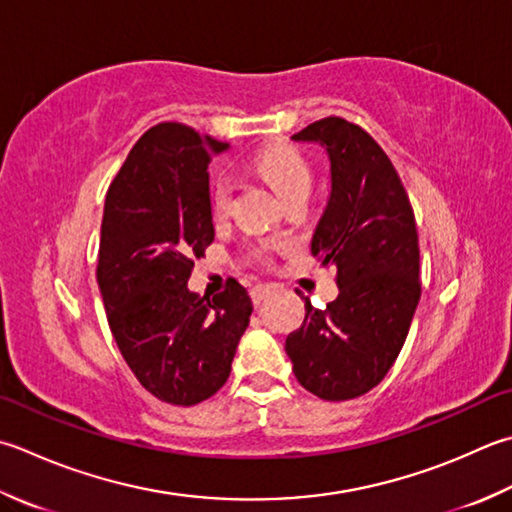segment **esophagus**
Segmentation results:
<instances>
[{
    "mask_svg": "<svg viewBox=\"0 0 512 512\" xmlns=\"http://www.w3.org/2000/svg\"><path fill=\"white\" fill-rule=\"evenodd\" d=\"M268 293H270L268 284H257V286H253V290H250V299H253V304L257 306V304L264 302Z\"/></svg>",
    "mask_w": 512,
    "mask_h": 512,
    "instance_id": "esophagus-1",
    "label": "esophagus"
}]
</instances>
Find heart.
<instances>
[{
    "label": "heart",
    "instance_id": "heart-1",
    "mask_svg": "<svg viewBox=\"0 0 512 512\" xmlns=\"http://www.w3.org/2000/svg\"><path fill=\"white\" fill-rule=\"evenodd\" d=\"M253 168L284 202L295 195H308L310 182H313V175H310V166L304 155L297 148L286 144H270L257 150L253 157ZM210 206H213L215 215H224L228 210L230 184L226 179H217L213 184V190H210ZM273 248H277V242H259L250 246V255L259 259V262H264L268 257V250Z\"/></svg>",
    "mask_w": 512,
    "mask_h": 512
}]
</instances>
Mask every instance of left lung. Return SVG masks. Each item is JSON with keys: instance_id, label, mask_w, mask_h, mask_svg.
Instances as JSON below:
<instances>
[{"instance_id": "left-lung-1", "label": "left lung", "mask_w": 512, "mask_h": 512, "mask_svg": "<svg viewBox=\"0 0 512 512\" xmlns=\"http://www.w3.org/2000/svg\"><path fill=\"white\" fill-rule=\"evenodd\" d=\"M330 159V197L310 253L335 266L339 295L326 310L306 299L286 337L297 382L326 402L375 388L402 350L422 295L415 213L397 170L362 126L324 117L293 135Z\"/></svg>"}]
</instances>
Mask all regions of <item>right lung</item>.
Returning a JSON list of instances; mask_svg holds the SVG:
<instances>
[{"mask_svg":"<svg viewBox=\"0 0 512 512\" xmlns=\"http://www.w3.org/2000/svg\"><path fill=\"white\" fill-rule=\"evenodd\" d=\"M226 148L186 124H157L106 193L97 284L110 333L137 382L175 406H195L226 384L253 313L237 279L213 299L186 284L215 239L208 164Z\"/></svg>","mask_w":512,"mask_h":512,"instance_id":"add662e5","label":"right lung"}]
</instances>
